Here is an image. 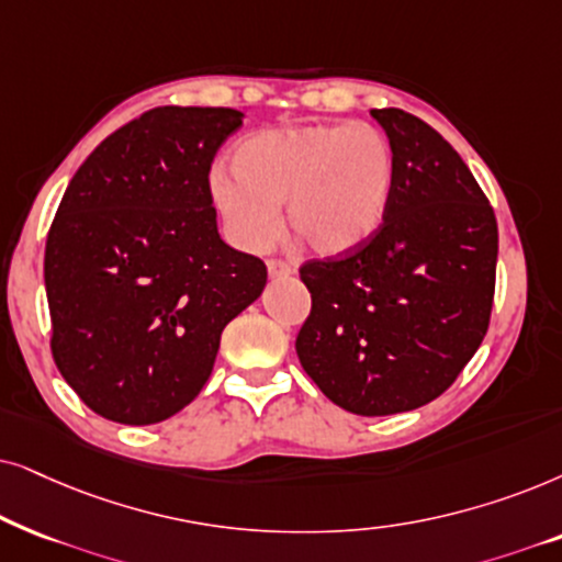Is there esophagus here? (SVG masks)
Instances as JSON below:
<instances>
[{
  "mask_svg": "<svg viewBox=\"0 0 562 562\" xmlns=\"http://www.w3.org/2000/svg\"><path fill=\"white\" fill-rule=\"evenodd\" d=\"M267 272H269V277H272V280H282V277L293 274V267H290L288 261L272 259V261H267Z\"/></svg>",
  "mask_w": 562,
  "mask_h": 562,
  "instance_id": "obj_1",
  "label": "esophagus"
}]
</instances>
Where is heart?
<instances>
[{"label": "heart", "instance_id": "1", "mask_svg": "<svg viewBox=\"0 0 562 562\" xmlns=\"http://www.w3.org/2000/svg\"><path fill=\"white\" fill-rule=\"evenodd\" d=\"M236 167L211 169L207 190L231 241L265 251L280 234V205L311 251L334 257L375 234L395 182L393 146L364 123L290 125L244 138Z\"/></svg>", "mask_w": 562, "mask_h": 562}]
</instances>
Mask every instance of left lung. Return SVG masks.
<instances>
[{
  "label": "left lung",
  "mask_w": 562,
  "mask_h": 562,
  "mask_svg": "<svg viewBox=\"0 0 562 562\" xmlns=\"http://www.w3.org/2000/svg\"><path fill=\"white\" fill-rule=\"evenodd\" d=\"M395 156L383 223L336 259L301 267L311 316L297 357L321 393L359 416L442 395L488 331L498 226L473 171L431 125L370 110Z\"/></svg>",
  "instance_id": "obj_1"
}]
</instances>
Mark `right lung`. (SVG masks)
<instances>
[{
	"label": "right lung",
	"instance_id": "right-lung-1",
	"mask_svg": "<svg viewBox=\"0 0 562 562\" xmlns=\"http://www.w3.org/2000/svg\"><path fill=\"white\" fill-rule=\"evenodd\" d=\"M244 112L156 108L87 156L46 241L56 368L110 422L146 426L198 398L228 321L267 285L223 241L211 164Z\"/></svg>",
	"mask_w": 562,
	"mask_h": 562
}]
</instances>
